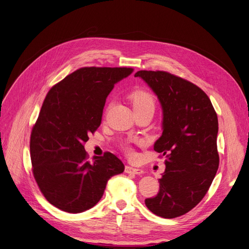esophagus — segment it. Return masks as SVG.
Segmentation results:
<instances>
[{
	"label": "esophagus",
	"instance_id": "esophagus-1",
	"mask_svg": "<svg viewBox=\"0 0 249 249\" xmlns=\"http://www.w3.org/2000/svg\"><path fill=\"white\" fill-rule=\"evenodd\" d=\"M124 171L128 174H142V173H143V170H142V169L134 168L132 166H125Z\"/></svg>",
	"mask_w": 249,
	"mask_h": 249
}]
</instances>
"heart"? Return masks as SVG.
I'll return each mask as SVG.
<instances>
[{"label": "heart", "mask_w": 249, "mask_h": 249, "mask_svg": "<svg viewBox=\"0 0 249 249\" xmlns=\"http://www.w3.org/2000/svg\"><path fill=\"white\" fill-rule=\"evenodd\" d=\"M128 99L131 101L133 108L135 112H140L146 109H154L155 108V98H154L153 94L143 88L136 89L129 93ZM111 104L107 106V110L110 108ZM122 149L124 151L126 154V156L128 157H134L135 156V150L129 141H124L121 144Z\"/></svg>", "instance_id": "1"}]
</instances>
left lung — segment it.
<instances>
[{
    "instance_id": "left-lung-1",
    "label": "left lung",
    "mask_w": 249,
    "mask_h": 249,
    "mask_svg": "<svg viewBox=\"0 0 249 249\" xmlns=\"http://www.w3.org/2000/svg\"><path fill=\"white\" fill-rule=\"evenodd\" d=\"M158 96L163 133L154 150L165 157L156 196L146 198L154 214L173 219L204 198L219 167L218 117L207 94L194 83L165 71H139Z\"/></svg>"
}]
</instances>
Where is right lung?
<instances>
[{
    "instance_id": "obj_1",
    "label": "right lung",
    "mask_w": 249,
    "mask_h": 249,
    "mask_svg": "<svg viewBox=\"0 0 249 249\" xmlns=\"http://www.w3.org/2000/svg\"><path fill=\"white\" fill-rule=\"evenodd\" d=\"M133 72V68H80L47 92L31 131L30 158L41 194L57 209L73 214L89 210L109 178L124 172V163L110 152L90 162L84 144L99 127L114 84Z\"/></svg>"
}]
</instances>
